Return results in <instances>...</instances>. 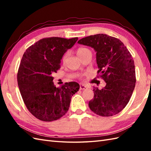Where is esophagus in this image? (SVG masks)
Wrapping results in <instances>:
<instances>
[{"label":"esophagus","mask_w":151,"mask_h":151,"mask_svg":"<svg viewBox=\"0 0 151 151\" xmlns=\"http://www.w3.org/2000/svg\"><path fill=\"white\" fill-rule=\"evenodd\" d=\"M87 88V86H85L84 84H81V86H80V89H81V90H84V89H86Z\"/></svg>","instance_id":"1"}]
</instances>
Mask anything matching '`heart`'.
<instances>
[{
    "label": "heart",
    "instance_id": "1",
    "mask_svg": "<svg viewBox=\"0 0 151 151\" xmlns=\"http://www.w3.org/2000/svg\"><path fill=\"white\" fill-rule=\"evenodd\" d=\"M91 52L90 50L87 49V48H85V47H81L79 48V49H78L77 51H76V52H77V54L78 56L81 58L82 56H83L84 55H85L86 54H87L88 52ZM67 56H68V52L65 53V54H64L63 58H62V61L63 62H65V61L66 60Z\"/></svg>",
    "mask_w": 151,
    "mask_h": 151
}]
</instances>
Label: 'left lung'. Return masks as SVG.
Instances as JSON below:
<instances>
[{
	"label": "left lung",
	"instance_id": "obj_1",
	"mask_svg": "<svg viewBox=\"0 0 151 151\" xmlns=\"http://www.w3.org/2000/svg\"><path fill=\"white\" fill-rule=\"evenodd\" d=\"M78 43L97 52L98 73L106 83L102 89L94 88L89 108L103 117L119 113L129 102L136 81L134 60L129 50L117 38L103 34L84 37Z\"/></svg>",
	"mask_w": 151,
	"mask_h": 151
}]
</instances>
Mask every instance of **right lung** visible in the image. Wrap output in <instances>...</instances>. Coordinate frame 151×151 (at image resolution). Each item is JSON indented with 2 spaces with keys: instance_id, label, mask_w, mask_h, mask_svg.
<instances>
[{
  "instance_id": "add662e5",
  "label": "right lung",
  "mask_w": 151,
  "mask_h": 151,
  "mask_svg": "<svg viewBox=\"0 0 151 151\" xmlns=\"http://www.w3.org/2000/svg\"><path fill=\"white\" fill-rule=\"evenodd\" d=\"M78 37L44 38L28 47L17 73L18 86L27 109L43 121L58 119L68 111L72 96L78 91L77 82H67L61 88L54 84L53 74L60 68L63 54Z\"/></svg>"
}]
</instances>
